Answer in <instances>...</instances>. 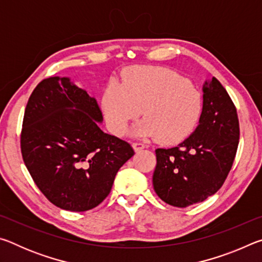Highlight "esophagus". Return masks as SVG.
<instances>
[{"label": "esophagus", "mask_w": 262, "mask_h": 262, "mask_svg": "<svg viewBox=\"0 0 262 262\" xmlns=\"http://www.w3.org/2000/svg\"><path fill=\"white\" fill-rule=\"evenodd\" d=\"M132 145H133V149H134L136 152H137V151H141L142 149L147 148V145L143 144V143H140V142H134V143H133Z\"/></svg>", "instance_id": "1"}]
</instances>
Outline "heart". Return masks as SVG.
Wrapping results in <instances>:
<instances>
[{
    "mask_svg": "<svg viewBox=\"0 0 262 262\" xmlns=\"http://www.w3.org/2000/svg\"><path fill=\"white\" fill-rule=\"evenodd\" d=\"M101 107L114 134L121 135L141 111L144 117L132 128L133 135L157 136L164 143H174L196 127L203 97L196 86L173 70L139 67L121 83L112 81L104 89Z\"/></svg>",
    "mask_w": 262,
    "mask_h": 262,
    "instance_id": "heart-1",
    "label": "heart"
}]
</instances>
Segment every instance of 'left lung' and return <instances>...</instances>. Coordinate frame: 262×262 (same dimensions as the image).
Wrapping results in <instances>:
<instances>
[{
	"label": "left lung",
	"instance_id": "left-lung-1",
	"mask_svg": "<svg viewBox=\"0 0 262 262\" xmlns=\"http://www.w3.org/2000/svg\"><path fill=\"white\" fill-rule=\"evenodd\" d=\"M199 126L173 148L156 149L154 189L167 205L185 208L215 194L229 174L239 143L236 106L219 79L203 84Z\"/></svg>",
	"mask_w": 262,
	"mask_h": 262
}]
</instances>
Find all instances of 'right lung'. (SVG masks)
Listing matches in <instances>:
<instances>
[{"instance_id": "right-lung-1", "label": "right lung", "mask_w": 262, "mask_h": 262, "mask_svg": "<svg viewBox=\"0 0 262 262\" xmlns=\"http://www.w3.org/2000/svg\"><path fill=\"white\" fill-rule=\"evenodd\" d=\"M97 100L69 77L43 79L30 96L20 135L21 156L35 185L64 210H90L105 200L115 174L134 155L106 134Z\"/></svg>"}]
</instances>
